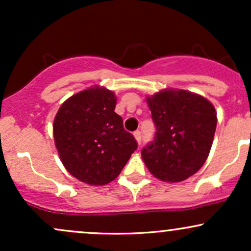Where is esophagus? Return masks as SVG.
Listing matches in <instances>:
<instances>
[{
  "instance_id": "1",
  "label": "esophagus",
  "mask_w": 251,
  "mask_h": 251,
  "mask_svg": "<svg viewBox=\"0 0 251 251\" xmlns=\"http://www.w3.org/2000/svg\"><path fill=\"white\" fill-rule=\"evenodd\" d=\"M133 134H134L135 140H137L138 144H139V145H140V144H142V132H140V131H135Z\"/></svg>"
}]
</instances>
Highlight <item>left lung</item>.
Returning a JSON list of instances; mask_svg holds the SVG:
<instances>
[{
  "instance_id": "obj_1",
  "label": "left lung",
  "mask_w": 251,
  "mask_h": 251,
  "mask_svg": "<svg viewBox=\"0 0 251 251\" xmlns=\"http://www.w3.org/2000/svg\"><path fill=\"white\" fill-rule=\"evenodd\" d=\"M155 125L154 139L142 150L158 179L177 183L191 177L208 158L217 125L205 98L183 89H164L146 98Z\"/></svg>"
}]
</instances>
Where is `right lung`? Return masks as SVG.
<instances>
[{
	"mask_svg": "<svg viewBox=\"0 0 251 251\" xmlns=\"http://www.w3.org/2000/svg\"><path fill=\"white\" fill-rule=\"evenodd\" d=\"M117 98L91 87L62 103L54 119V142L70 174L89 185H105L119 176L138 144L114 112Z\"/></svg>",
	"mask_w": 251,
	"mask_h": 251,
	"instance_id": "add662e5",
	"label": "right lung"
}]
</instances>
